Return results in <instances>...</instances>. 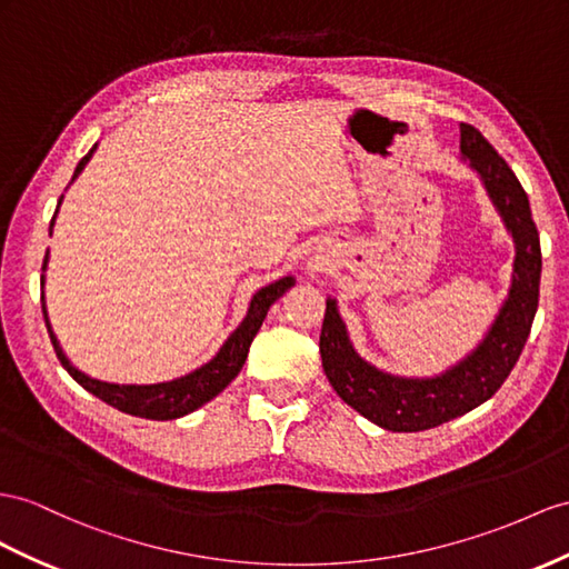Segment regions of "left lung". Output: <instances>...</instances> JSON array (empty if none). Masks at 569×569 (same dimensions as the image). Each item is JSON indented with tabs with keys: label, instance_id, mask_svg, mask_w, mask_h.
I'll return each instance as SVG.
<instances>
[{
	"label": "left lung",
	"instance_id": "1",
	"mask_svg": "<svg viewBox=\"0 0 569 569\" xmlns=\"http://www.w3.org/2000/svg\"><path fill=\"white\" fill-rule=\"evenodd\" d=\"M461 153L480 174L517 244L512 288L483 343L445 375L406 380L372 368L353 351L337 300L327 298L325 325L319 333V353H322L327 380L351 409L391 432L430 430L488 401L517 366L536 317L538 286H541V240H538L529 197L505 158L476 127L466 122H461Z\"/></svg>",
	"mask_w": 569,
	"mask_h": 569
}]
</instances>
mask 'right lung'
Wrapping results in <instances>:
<instances>
[{
  "instance_id": "1",
  "label": "right lung",
  "mask_w": 569,
  "mask_h": 569,
  "mask_svg": "<svg viewBox=\"0 0 569 569\" xmlns=\"http://www.w3.org/2000/svg\"><path fill=\"white\" fill-rule=\"evenodd\" d=\"M93 151H96V146L79 160V166L74 170V178H71V182L79 178V172L83 170L86 163H89V158L93 156ZM60 203H62V199H60ZM60 203H57V209H60ZM52 223H54V216H52ZM46 267H48V254H46V259H42V271H46ZM42 283H46V279H42ZM293 283H296L293 276H283V279L261 288L259 293L252 298L250 310H247V317L242 319V325L230 333V339L223 343V348L218 351V356L211 362H207V366H201L194 372L180 377V380L160 382V385H110V382L91 380L89 375H83L81 370H77L67 360V356L62 353V348H60V343H57V337L50 329L46 298H40V300H42V317H46V325H48L50 341L54 346V353H57V358H60L62 368L71 377H74V380L86 391H91L93 397L114 406V409L122 411V413L149 418V420H172V418H180V416L197 411L199 406L211 401L216 395H221V391L232 380H236L238 372L244 366V360H247L250 343L257 337L261 322H264L269 308Z\"/></svg>"
}]
</instances>
